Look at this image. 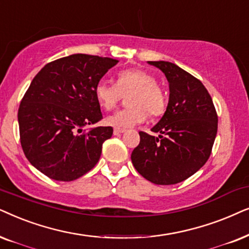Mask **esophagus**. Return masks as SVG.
<instances>
[{
    "label": "esophagus",
    "mask_w": 249,
    "mask_h": 249,
    "mask_svg": "<svg viewBox=\"0 0 249 249\" xmlns=\"http://www.w3.org/2000/svg\"><path fill=\"white\" fill-rule=\"evenodd\" d=\"M126 131L125 128H121V127H115L114 128V134L117 135V134H121V133H124V132Z\"/></svg>",
    "instance_id": "1"
}]
</instances>
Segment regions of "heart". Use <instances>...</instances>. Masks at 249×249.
Wrapping results in <instances>:
<instances>
[{"mask_svg":"<svg viewBox=\"0 0 249 249\" xmlns=\"http://www.w3.org/2000/svg\"><path fill=\"white\" fill-rule=\"evenodd\" d=\"M128 93H131L127 98L130 107L107 116L106 124L121 128L132 127L143 123L148 112L152 117H157L166 109V94L157 78L144 69H124L117 74L116 84L101 79L94 86L95 99L106 110L114 108L123 95Z\"/></svg>","mask_w":249,"mask_h":249,"instance_id":"obj_1","label":"heart"}]
</instances>
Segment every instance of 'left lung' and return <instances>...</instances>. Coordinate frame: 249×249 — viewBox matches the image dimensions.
Segmentation results:
<instances>
[{"label": "left lung", "instance_id": "obj_1", "mask_svg": "<svg viewBox=\"0 0 249 249\" xmlns=\"http://www.w3.org/2000/svg\"><path fill=\"white\" fill-rule=\"evenodd\" d=\"M160 69L170 85L166 111L151 128L158 138L139 132L140 143L132 151L133 166L155 184L182 182L210 158L217 133L213 100L199 79L168 61H148Z\"/></svg>", "mask_w": 249, "mask_h": 249}]
</instances>
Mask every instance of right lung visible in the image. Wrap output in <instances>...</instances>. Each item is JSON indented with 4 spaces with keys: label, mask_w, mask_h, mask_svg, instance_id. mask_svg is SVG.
Returning a JSON list of instances; mask_svg holds the SVG:
<instances>
[{
    "label": "right lung",
    "mask_w": 249,
    "mask_h": 249,
    "mask_svg": "<svg viewBox=\"0 0 249 249\" xmlns=\"http://www.w3.org/2000/svg\"><path fill=\"white\" fill-rule=\"evenodd\" d=\"M117 62L77 53L49 62L32 81L18 110L20 143L46 177L72 181L97 165L112 127H83L102 118L94 86Z\"/></svg>",
    "instance_id": "add662e5"
}]
</instances>
